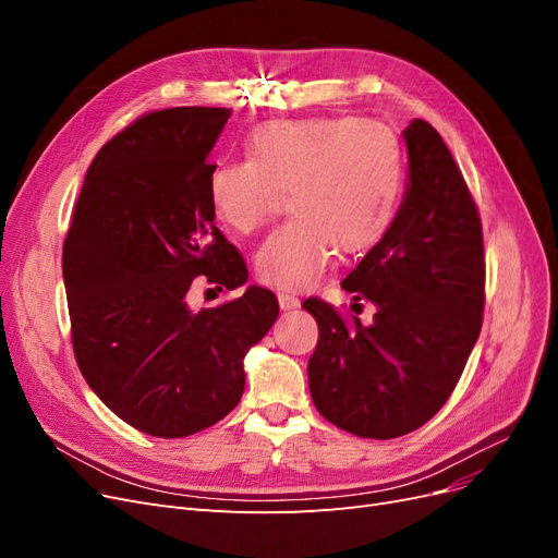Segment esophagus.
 <instances>
[{
	"label": "esophagus",
	"mask_w": 558,
	"mask_h": 558,
	"mask_svg": "<svg viewBox=\"0 0 558 558\" xmlns=\"http://www.w3.org/2000/svg\"><path fill=\"white\" fill-rule=\"evenodd\" d=\"M277 300H279V307H281L283 312H291V310H298V307H300V300H298L293 293H289V291H279V293H277Z\"/></svg>",
	"instance_id": "esophagus-1"
}]
</instances>
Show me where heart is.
Returning a JSON list of instances; mask_svg holds the SVG:
<instances>
[{
    "label": "heart",
    "mask_w": 558,
    "mask_h": 558,
    "mask_svg": "<svg viewBox=\"0 0 558 558\" xmlns=\"http://www.w3.org/2000/svg\"><path fill=\"white\" fill-rule=\"evenodd\" d=\"M248 160H221L209 172V202L238 230L260 228L289 193V221L263 242V281L305 289L337 246L359 253L391 228L402 189V150L391 128L363 118L275 121L251 132Z\"/></svg>",
    "instance_id": "heart-1"
}]
</instances>
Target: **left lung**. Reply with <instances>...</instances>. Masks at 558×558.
<instances>
[{
    "label": "left lung",
    "instance_id": "obj_1",
    "mask_svg": "<svg viewBox=\"0 0 558 558\" xmlns=\"http://www.w3.org/2000/svg\"><path fill=\"white\" fill-rule=\"evenodd\" d=\"M410 177L384 238L342 281L375 305L351 324L328 302H302L318 326L310 393L330 424L373 440L424 426L459 384L482 330L484 242L475 202L437 130L402 132Z\"/></svg>",
    "mask_w": 558,
    "mask_h": 558
}]
</instances>
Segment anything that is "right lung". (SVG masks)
Here are the masks:
<instances>
[{
    "label": "right lung",
    "mask_w": 558,
    "mask_h": 558,
    "mask_svg": "<svg viewBox=\"0 0 558 558\" xmlns=\"http://www.w3.org/2000/svg\"><path fill=\"white\" fill-rule=\"evenodd\" d=\"M230 109L142 116L88 167L62 248L74 356L125 424L185 437L230 414L244 356L279 316L263 286L221 307L191 310L195 279L238 289L248 272L214 226L209 154Z\"/></svg>",
    "instance_id": "add662e5"
}]
</instances>
